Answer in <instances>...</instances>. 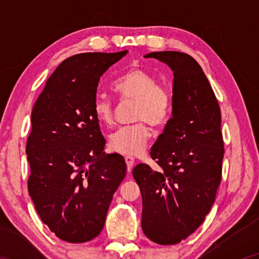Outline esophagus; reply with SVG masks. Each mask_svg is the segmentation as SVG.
<instances>
[{"instance_id":"1","label":"esophagus","mask_w":259,"mask_h":259,"mask_svg":"<svg viewBox=\"0 0 259 259\" xmlns=\"http://www.w3.org/2000/svg\"><path fill=\"white\" fill-rule=\"evenodd\" d=\"M124 160L126 163V168H128V171H131V169H133V166L135 163V159L130 156H125L124 157Z\"/></svg>"}]
</instances>
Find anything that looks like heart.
<instances>
[{
    "label": "heart",
    "instance_id": "b5f03b06",
    "mask_svg": "<svg viewBox=\"0 0 259 259\" xmlns=\"http://www.w3.org/2000/svg\"><path fill=\"white\" fill-rule=\"evenodd\" d=\"M113 90L121 102H135L133 120L137 122L122 126L110 136L109 145L113 151L122 155L139 156L150 141L153 128L167 123L171 110V97L151 74L140 68H133L115 82ZM93 114L103 125L114 122V107L111 100L99 96L93 101Z\"/></svg>",
    "mask_w": 259,
    "mask_h": 259
}]
</instances>
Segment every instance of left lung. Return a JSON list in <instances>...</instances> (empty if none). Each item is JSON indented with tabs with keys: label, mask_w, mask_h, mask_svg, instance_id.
I'll list each match as a JSON object with an SVG mask.
<instances>
[{
	"label": "left lung",
	"mask_w": 259,
	"mask_h": 259,
	"mask_svg": "<svg viewBox=\"0 0 259 259\" xmlns=\"http://www.w3.org/2000/svg\"><path fill=\"white\" fill-rule=\"evenodd\" d=\"M174 72L172 117L150 156L160 167L137 164L133 176L142 196L141 227L150 240L174 245L205 221L222 180V113L206 74L189 54L151 52Z\"/></svg>",
	"instance_id": "left-lung-1"
}]
</instances>
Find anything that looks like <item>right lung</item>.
I'll return each instance as SVG.
<instances>
[{"label":"right lung","instance_id":"1","mask_svg":"<svg viewBox=\"0 0 259 259\" xmlns=\"http://www.w3.org/2000/svg\"><path fill=\"white\" fill-rule=\"evenodd\" d=\"M126 53H80L64 60L32 109L27 189L42 222L68 243L100 234L125 177L123 157L103 151L106 140L92 108L102 74Z\"/></svg>","mask_w":259,"mask_h":259}]
</instances>
